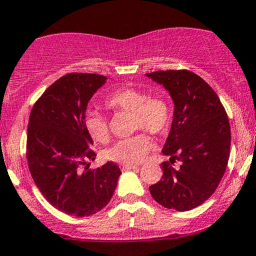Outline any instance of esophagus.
Segmentation results:
<instances>
[{
    "mask_svg": "<svg viewBox=\"0 0 256 256\" xmlns=\"http://www.w3.org/2000/svg\"><path fill=\"white\" fill-rule=\"evenodd\" d=\"M120 168H122V170H130V169H137V166H132V164H122V166H120Z\"/></svg>",
    "mask_w": 256,
    "mask_h": 256,
    "instance_id": "34e87169",
    "label": "esophagus"
}]
</instances>
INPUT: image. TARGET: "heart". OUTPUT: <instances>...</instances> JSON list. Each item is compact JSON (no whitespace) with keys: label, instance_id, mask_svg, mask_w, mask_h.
Listing matches in <instances>:
<instances>
[{"label":"heart","instance_id":"b5f03b06","mask_svg":"<svg viewBox=\"0 0 256 256\" xmlns=\"http://www.w3.org/2000/svg\"><path fill=\"white\" fill-rule=\"evenodd\" d=\"M104 104L118 112L132 113L134 130L143 128L152 134H166L173 120V107L167 96L162 94L148 95L142 89L132 87L116 89L106 98ZM84 125L94 140L100 143L108 140V122L102 114L92 110L86 116ZM150 148V138L144 134H138L116 142L106 152V158L122 164H138L146 158Z\"/></svg>","mask_w":256,"mask_h":256}]
</instances>
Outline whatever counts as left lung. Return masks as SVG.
Instances as JSON below:
<instances>
[{"instance_id":"obj_1","label":"left lung","mask_w":256,"mask_h":256,"mask_svg":"<svg viewBox=\"0 0 256 256\" xmlns=\"http://www.w3.org/2000/svg\"><path fill=\"white\" fill-rule=\"evenodd\" d=\"M169 92L174 119L163 146L161 180L149 187L152 198L167 208L188 211L214 194L229 161L230 124L216 92L190 70L146 74ZM180 167L174 168V160Z\"/></svg>"}]
</instances>
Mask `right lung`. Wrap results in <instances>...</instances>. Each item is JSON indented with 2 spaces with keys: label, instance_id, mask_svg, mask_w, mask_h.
Returning a JSON list of instances; mask_svg holds the SVG:
<instances>
[{
  "label": "right lung",
  "instance_id": "right-lung-1",
  "mask_svg": "<svg viewBox=\"0 0 256 256\" xmlns=\"http://www.w3.org/2000/svg\"><path fill=\"white\" fill-rule=\"evenodd\" d=\"M98 74L70 72L52 83L30 110L26 158L33 181L52 206L76 217L110 202L122 174L116 163L89 169L95 160L86 130L87 104L106 82Z\"/></svg>",
  "mask_w": 256,
  "mask_h": 256
}]
</instances>
